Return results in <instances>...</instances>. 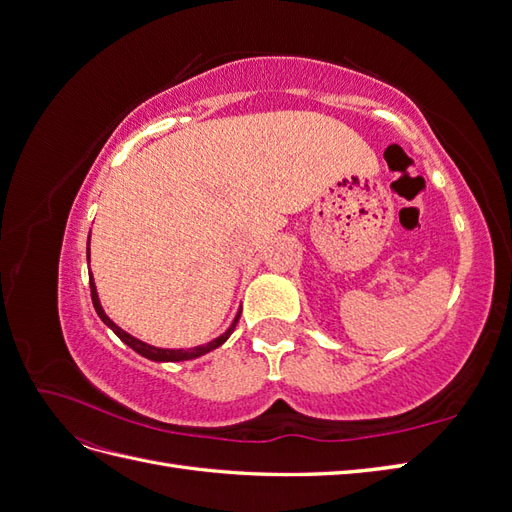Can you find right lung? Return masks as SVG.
<instances>
[{
  "label": "right lung",
  "mask_w": 512,
  "mask_h": 512,
  "mask_svg": "<svg viewBox=\"0 0 512 512\" xmlns=\"http://www.w3.org/2000/svg\"><path fill=\"white\" fill-rule=\"evenodd\" d=\"M89 237H91V232H89ZM87 262H89V247H87ZM89 288H91V301H94L96 314L100 316V320L106 324V327L111 329V331L121 339L123 344H128L134 352H138L141 356H145V359H149V361H156V363L190 361V359H198V356H203V354H207V352H211V350H215V348H220V346L226 342V339L232 335V331H235L237 322H239V316H241V309H239V312H237L235 320H232L230 327H228L220 337L211 339V342H207V344H203V346L179 348V350H175V348H158V346L145 344V342H141V339H136L134 335L126 333V331H123L121 327H117V324H115L111 318L106 316V312L102 309V303H100V297H98V290H96V282H94V275H91V271H89Z\"/></svg>",
  "instance_id": "1"
}]
</instances>
